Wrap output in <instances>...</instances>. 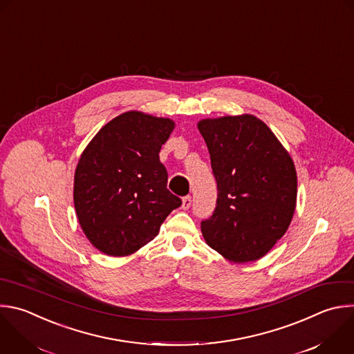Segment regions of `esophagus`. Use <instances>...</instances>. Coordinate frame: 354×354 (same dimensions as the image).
<instances>
[{
    "label": "esophagus",
    "instance_id": "esophagus-1",
    "mask_svg": "<svg viewBox=\"0 0 354 354\" xmlns=\"http://www.w3.org/2000/svg\"><path fill=\"white\" fill-rule=\"evenodd\" d=\"M190 205H192V197H190V196H185V197L182 198V208H183V209H187Z\"/></svg>",
    "mask_w": 354,
    "mask_h": 354
}]
</instances>
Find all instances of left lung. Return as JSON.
<instances>
[{
    "mask_svg": "<svg viewBox=\"0 0 354 354\" xmlns=\"http://www.w3.org/2000/svg\"><path fill=\"white\" fill-rule=\"evenodd\" d=\"M218 197L201 221L207 245L233 263L264 257L288 230L297 197L292 157L254 115L201 120Z\"/></svg>",
    "mask_w": 354,
    "mask_h": 354,
    "instance_id": "obj_1",
    "label": "left lung"
}]
</instances>
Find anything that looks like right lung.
Returning <instances> with one entry per match:
<instances>
[{
    "instance_id": "right-lung-1",
    "label": "right lung",
    "mask_w": 354,
    "mask_h": 354,
    "mask_svg": "<svg viewBox=\"0 0 354 354\" xmlns=\"http://www.w3.org/2000/svg\"><path fill=\"white\" fill-rule=\"evenodd\" d=\"M169 118L128 111L104 125L82 153L73 182L79 223L106 256L133 254L151 242L182 200L167 189L160 150Z\"/></svg>"
}]
</instances>
